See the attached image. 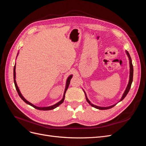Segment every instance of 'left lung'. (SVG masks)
Returning <instances> with one entry per match:
<instances>
[{"label":"left lung","instance_id":"obj_1","mask_svg":"<svg viewBox=\"0 0 146 146\" xmlns=\"http://www.w3.org/2000/svg\"><path fill=\"white\" fill-rule=\"evenodd\" d=\"M126 54H127L128 57H129V61H130V79H129V84H128V85H127V88H126V90H125V92H124V93L123 94L122 98L121 99V100H120V101H119V102L122 101L123 99H124V98H125V96H126L127 94H128V92H129V91H130V88H131V85L132 82H133V64H132L131 59V57H130V56L129 53L128 52L127 50H126ZM84 92H85V91H84ZM85 96H86V99L88 102L89 103L90 105H91L92 106V107H94V108H97V109H99V110H108V109L113 108V107H114V106L116 105V104H115V105H111V106H110V107H98V106H96V105H93V104H92L90 102V101L89 100H88V98H87V96H86V94L85 92Z\"/></svg>","mask_w":146,"mask_h":146}]
</instances>
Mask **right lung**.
Listing matches in <instances>:
<instances>
[{"label": "right lung", "instance_id": "add662e5", "mask_svg": "<svg viewBox=\"0 0 146 146\" xmlns=\"http://www.w3.org/2000/svg\"><path fill=\"white\" fill-rule=\"evenodd\" d=\"M17 55H18V54H17ZM15 69H16V64H15V66H14V69H13V77H14V83H15V87H16V91H17V93H18L19 97L25 102L26 104H27L30 105V106H32V107H33V108H36V109H37V110H43V111H47V110H53V109H54V108H56L57 107H58V106H59L60 105H61V104H62V103L63 102L64 98H65V93H66V90H68V87H69V83H70V79H71L72 77V75H70V76L68 78L67 80H66V88H65V90H64V92L63 98L62 99H61L60 102H58V103H56V104H55V105H52V106H50V107H36V106H35V105H33L32 104H31L30 102H28L27 100H26V99L24 98V97L23 96V95H22V94L21 93L20 90H19L18 86H17V83H16V80H15V78H16V71H15Z\"/></svg>", "mask_w": 146, "mask_h": 146}]
</instances>
